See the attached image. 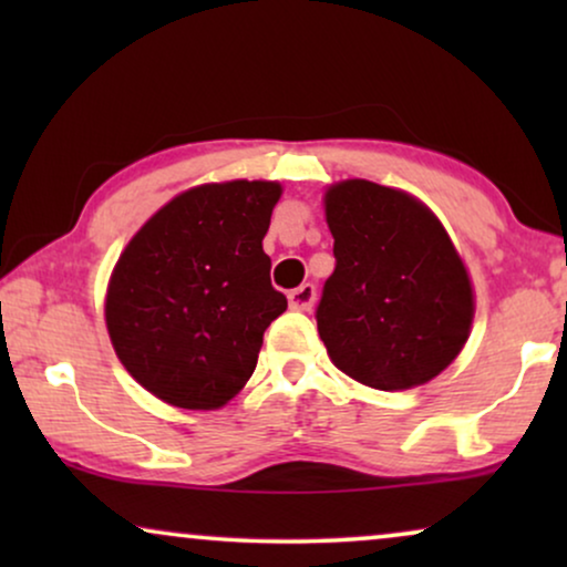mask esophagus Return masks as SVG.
Segmentation results:
<instances>
[{"label": "esophagus", "mask_w": 567, "mask_h": 567, "mask_svg": "<svg viewBox=\"0 0 567 567\" xmlns=\"http://www.w3.org/2000/svg\"><path fill=\"white\" fill-rule=\"evenodd\" d=\"M315 299H317V289L312 284H301L299 289H293L289 293V307L297 309V312H309V309L315 307Z\"/></svg>", "instance_id": "esophagus-1"}]
</instances>
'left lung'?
I'll return each mask as SVG.
<instances>
[{
    "label": "left lung",
    "mask_w": 567,
    "mask_h": 567,
    "mask_svg": "<svg viewBox=\"0 0 567 567\" xmlns=\"http://www.w3.org/2000/svg\"><path fill=\"white\" fill-rule=\"evenodd\" d=\"M336 270L315 320L332 363L394 392L425 384L462 351L472 286L441 221L408 193L369 181L324 196Z\"/></svg>",
    "instance_id": "obj_1"
}]
</instances>
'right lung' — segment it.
Segmentation results:
<instances>
[{
	"instance_id": "add662e5",
	"label": "right lung",
	"mask_w": 567,
	"mask_h": 567,
	"mask_svg": "<svg viewBox=\"0 0 567 567\" xmlns=\"http://www.w3.org/2000/svg\"><path fill=\"white\" fill-rule=\"evenodd\" d=\"M281 185L212 183L159 208L115 262L105 322L123 367L169 405L212 410L252 377L286 312L262 237Z\"/></svg>"
}]
</instances>
